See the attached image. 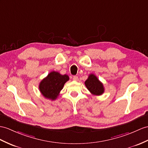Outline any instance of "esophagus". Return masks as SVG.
Returning <instances> with one entry per match:
<instances>
[{"label":"esophagus","mask_w":148,"mask_h":148,"mask_svg":"<svg viewBox=\"0 0 148 148\" xmlns=\"http://www.w3.org/2000/svg\"><path fill=\"white\" fill-rule=\"evenodd\" d=\"M73 80L74 81H78V77L77 76H73Z\"/></svg>","instance_id":"esophagus-1"}]
</instances>
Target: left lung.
<instances>
[{"instance_id": "left-lung-1", "label": "left lung", "mask_w": 148, "mask_h": 148, "mask_svg": "<svg viewBox=\"0 0 148 148\" xmlns=\"http://www.w3.org/2000/svg\"><path fill=\"white\" fill-rule=\"evenodd\" d=\"M85 85L90 92L94 95H100L104 92L102 83L93 74L89 75L87 80L85 82Z\"/></svg>"}]
</instances>
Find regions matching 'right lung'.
<instances>
[{"instance_id":"add662e5","label":"right lung","mask_w":148,"mask_h":148,"mask_svg":"<svg viewBox=\"0 0 148 148\" xmlns=\"http://www.w3.org/2000/svg\"><path fill=\"white\" fill-rule=\"evenodd\" d=\"M68 80L69 77L67 75H61L57 71H51L40 82L39 90L45 98L54 100L56 99L64 84Z\"/></svg>"}]
</instances>
